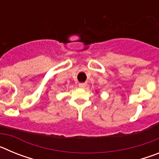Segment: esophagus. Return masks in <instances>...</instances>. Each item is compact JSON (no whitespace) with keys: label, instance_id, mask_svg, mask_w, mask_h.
Masks as SVG:
<instances>
[{"label":"esophagus","instance_id":"esophagus-1","mask_svg":"<svg viewBox=\"0 0 159 159\" xmlns=\"http://www.w3.org/2000/svg\"><path fill=\"white\" fill-rule=\"evenodd\" d=\"M86 86H87V84H85V83H81V84H79V87H80V88H84Z\"/></svg>","mask_w":159,"mask_h":159}]
</instances>
